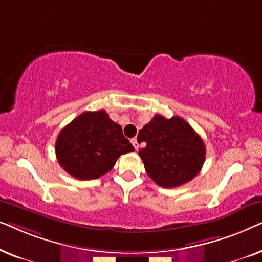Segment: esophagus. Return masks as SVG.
<instances>
[{
    "label": "esophagus",
    "mask_w": 262,
    "mask_h": 262,
    "mask_svg": "<svg viewBox=\"0 0 262 262\" xmlns=\"http://www.w3.org/2000/svg\"><path fill=\"white\" fill-rule=\"evenodd\" d=\"M131 143H132V145L135 146L136 150L139 149V143H138V141H137V138H132V139H131Z\"/></svg>",
    "instance_id": "1"
}]
</instances>
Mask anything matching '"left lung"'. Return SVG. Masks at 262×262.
<instances>
[{"mask_svg":"<svg viewBox=\"0 0 262 262\" xmlns=\"http://www.w3.org/2000/svg\"><path fill=\"white\" fill-rule=\"evenodd\" d=\"M145 148L138 155L151 180L164 188L191 181L205 161V144L191 125L180 117L167 119L156 114L139 131Z\"/></svg>","mask_w":262,"mask_h":262,"instance_id":"obj_1","label":"left lung"}]
</instances>
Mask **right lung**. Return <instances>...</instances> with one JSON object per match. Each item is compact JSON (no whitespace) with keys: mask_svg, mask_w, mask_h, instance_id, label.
Here are the masks:
<instances>
[{"mask_svg":"<svg viewBox=\"0 0 262 262\" xmlns=\"http://www.w3.org/2000/svg\"><path fill=\"white\" fill-rule=\"evenodd\" d=\"M135 151L106 111L83 112L59 132L56 156L68 174L92 180L108 173L120 155Z\"/></svg>","mask_w":262,"mask_h":262,"instance_id":"1","label":"right lung"}]
</instances>
